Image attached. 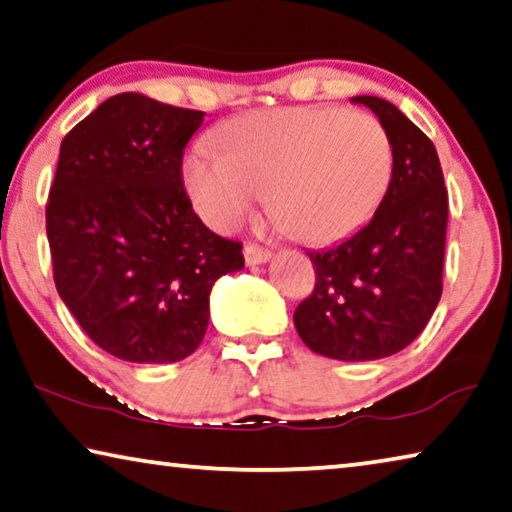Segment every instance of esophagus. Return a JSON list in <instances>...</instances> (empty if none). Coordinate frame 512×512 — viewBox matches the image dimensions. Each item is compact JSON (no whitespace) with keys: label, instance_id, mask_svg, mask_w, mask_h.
<instances>
[{"label":"esophagus","instance_id":"1","mask_svg":"<svg viewBox=\"0 0 512 512\" xmlns=\"http://www.w3.org/2000/svg\"><path fill=\"white\" fill-rule=\"evenodd\" d=\"M271 250H266L262 246H257V243H246L243 246V257H246V264H264L271 259Z\"/></svg>","mask_w":512,"mask_h":512}]
</instances>
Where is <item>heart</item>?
I'll return each mask as SVG.
<instances>
[{
    "label": "heart",
    "mask_w": 512,
    "mask_h": 512,
    "mask_svg": "<svg viewBox=\"0 0 512 512\" xmlns=\"http://www.w3.org/2000/svg\"><path fill=\"white\" fill-rule=\"evenodd\" d=\"M196 148L184 182L200 216L230 232L266 191L291 237L332 246L371 221L392 182L394 148L385 125L364 111L282 107L227 120Z\"/></svg>",
    "instance_id": "b5f03b06"
}]
</instances>
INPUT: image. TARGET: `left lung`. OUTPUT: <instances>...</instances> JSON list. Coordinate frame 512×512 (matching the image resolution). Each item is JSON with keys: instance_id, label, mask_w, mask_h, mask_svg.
<instances>
[{"instance_id": "8db88e82", "label": "left lung", "mask_w": 512, "mask_h": 512, "mask_svg": "<svg viewBox=\"0 0 512 512\" xmlns=\"http://www.w3.org/2000/svg\"><path fill=\"white\" fill-rule=\"evenodd\" d=\"M394 148L392 182L371 221L339 246L307 253L314 291L294 326L314 353L378 360L403 351L426 328L442 296L449 193L433 141L392 102L358 95Z\"/></svg>"}]
</instances>
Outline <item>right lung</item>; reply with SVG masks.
<instances>
[{"label": "right lung", "instance_id": "add662e5", "mask_svg": "<svg viewBox=\"0 0 512 512\" xmlns=\"http://www.w3.org/2000/svg\"><path fill=\"white\" fill-rule=\"evenodd\" d=\"M202 116L120 93L61 143L45 207L54 285L118 360L191 355L207 332L214 282L243 269L241 243L209 230L184 189V148Z\"/></svg>", "mask_w": 512, "mask_h": 512}]
</instances>
